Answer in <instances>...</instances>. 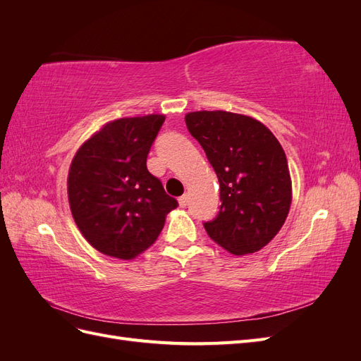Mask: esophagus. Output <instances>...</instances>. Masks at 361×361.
I'll return each mask as SVG.
<instances>
[{"mask_svg":"<svg viewBox=\"0 0 361 361\" xmlns=\"http://www.w3.org/2000/svg\"><path fill=\"white\" fill-rule=\"evenodd\" d=\"M187 204H188V195L183 194L182 197H179V206H180V207H185Z\"/></svg>","mask_w":361,"mask_h":361,"instance_id":"esophagus-1","label":"esophagus"}]
</instances>
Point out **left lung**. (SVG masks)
I'll use <instances>...</instances> for the list:
<instances>
[{
  "instance_id": "8db88e82",
  "label": "left lung",
  "mask_w": 361,
  "mask_h": 361,
  "mask_svg": "<svg viewBox=\"0 0 361 361\" xmlns=\"http://www.w3.org/2000/svg\"><path fill=\"white\" fill-rule=\"evenodd\" d=\"M220 182L221 206L203 223L214 243L243 256L264 248L285 223L292 182L285 150L256 118L227 111L185 116Z\"/></svg>"
}]
</instances>
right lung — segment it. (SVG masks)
<instances>
[{"mask_svg":"<svg viewBox=\"0 0 361 361\" xmlns=\"http://www.w3.org/2000/svg\"><path fill=\"white\" fill-rule=\"evenodd\" d=\"M164 120L161 114L114 120L73 157L68 176L73 220L106 256L129 260L143 253L178 207L146 166Z\"/></svg>","mask_w":361,"mask_h":361,"instance_id":"add662e5","label":"right lung"}]
</instances>
